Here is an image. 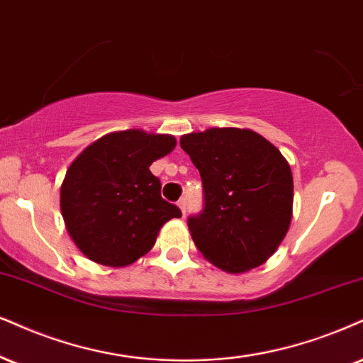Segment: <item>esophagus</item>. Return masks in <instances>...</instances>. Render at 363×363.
Returning <instances> with one entry per match:
<instances>
[{
  "instance_id": "obj_1",
  "label": "esophagus",
  "mask_w": 363,
  "mask_h": 363,
  "mask_svg": "<svg viewBox=\"0 0 363 363\" xmlns=\"http://www.w3.org/2000/svg\"><path fill=\"white\" fill-rule=\"evenodd\" d=\"M178 207H180L182 213H183V216H185V212H186V199H180V200H178Z\"/></svg>"
}]
</instances>
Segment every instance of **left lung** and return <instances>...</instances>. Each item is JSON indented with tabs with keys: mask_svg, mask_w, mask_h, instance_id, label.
<instances>
[{
	"mask_svg": "<svg viewBox=\"0 0 363 363\" xmlns=\"http://www.w3.org/2000/svg\"><path fill=\"white\" fill-rule=\"evenodd\" d=\"M199 168L203 208L189 229L205 259L245 272L279 247L293 213V174L276 146L250 129L212 128L182 136Z\"/></svg>",
	"mask_w": 363,
	"mask_h": 363,
	"instance_id": "obj_1",
	"label": "left lung"
}]
</instances>
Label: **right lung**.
I'll return each instance as SVG.
<instances>
[{"label":"right lung","instance_id":"add662e5","mask_svg":"<svg viewBox=\"0 0 363 363\" xmlns=\"http://www.w3.org/2000/svg\"><path fill=\"white\" fill-rule=\"evenodd\" d=\"M177 140L138 129L94 141L69 169L60 190L67 230L94 262L121 267L150 252L161 227L182 210L161 199V182L150 172Z\"/></svg>","mask_w":363,"mask_h":363}]
</instances>
